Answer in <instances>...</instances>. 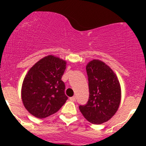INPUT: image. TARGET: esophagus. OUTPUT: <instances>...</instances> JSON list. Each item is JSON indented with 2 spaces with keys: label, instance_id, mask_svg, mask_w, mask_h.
Returning a JSON list of instances; mask_svg holds the SVG:
<instances>
[{
  "label": "esophagus",
  "instance_id": "obj_1",
  "mask_svg": "<svg viewBox=\"0 0 146 146\" xmlns=\"http://www.w3.org/2000/svg\"><path fill=\"white\" fill-rule=\"evenodd\" d=\"M69 99H70V101H72V102H75L76 97L75 96H72V97L69 98Z\"/></svg>",
  "mask_w": 146,
  "mask_h": 146
}]
</instances>
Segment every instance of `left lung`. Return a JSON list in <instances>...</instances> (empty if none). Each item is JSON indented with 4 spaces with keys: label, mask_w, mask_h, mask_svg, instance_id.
Wrapping results in <instances>:
<instances>
[{
    "label": "left lung",
    "mask_w": 146,
    "mask_h": 146,
    "mask_svg": "<svg viewBox=\"0 0 146 146\" xmlns=\"http://www.w3.org/2000/svg\"><path fill=\"white\" fill-rule=\"evenodd\" d=\"M88 78L89 99L86 105H80L82 115L93 124L107 122L115 114L121 99L118 77L109 66L98 59L86 66Z\"/></svg>",
    "instance_id": "1"
}]
</instances>
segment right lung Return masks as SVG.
<instances>
[{
  "mask_svg": "<svg viewBox=\"0 0 146 146\" xmlns=\"http://www.w3.org/2000/svg\"><path fill=\"white\" fill-rule=\"evenodd\" d=\"M66 62L50 55L40 59L29 69L22 85V101L33 116L44 118L60 110L67 97L61 77Z\"/></svg>",
  "mask_w": 146,
  "mask_h": 146,
  "instance_id": "add662e5",
  "label": "right lung"
}]
</instances>
